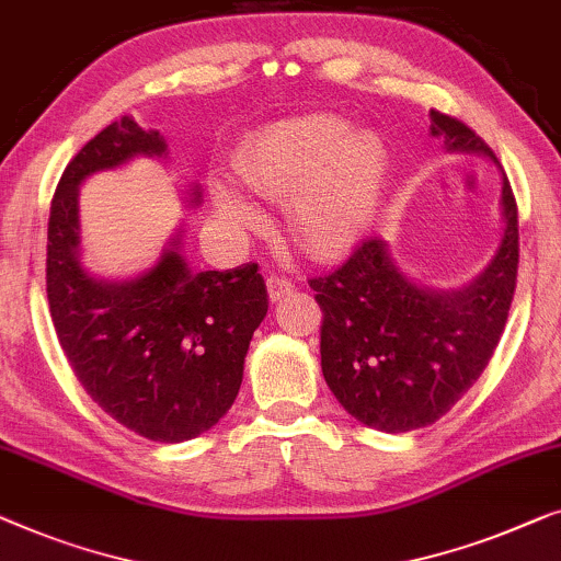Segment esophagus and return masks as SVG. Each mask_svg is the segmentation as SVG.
Returning a JSON list of instances; mask_svg holds the SVG:
<instances>
[{"label":"esophagus","instance_id":"obj_1","mask_svg":"<svg viewBox=\"0 0 561 561\" xmlns=\"http://www.w3.org/2000/svg\"><path fill=\"white\" fill-rule=\"evenodd\" d=\"M267 294H271V298L273 300H278V298H283V296H288L290 290H294V280L288 278V275H278V273H273V275H267Z\"/></svg>","mask_w":561,"mask_h":561}]
</instances>
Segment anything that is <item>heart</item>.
Returning <instances> with one entry per match:
<instances>
[{
	"label": "heart",
	"mask_w": 561,
	"mask_h": 561,
	"mask_svg": "<svg viewBox=\"0 0 561 561\" xmlns=\"http://www.w3.org/2000/svg\"><path fill=\"white\" fill-rule=\"evenodd\" d=\"M385 146L371 134H352L336 116L283 121L242 146L238 169L250 190L286 199L288 232L311 257L346 253L375 213L385 180ZM217 207L238 227L261 225L263 213L245 192L225 184Z\"/></svg>",
	"instance_id": "obj_1"
}]
</instances>
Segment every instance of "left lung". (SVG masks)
Masks as SVG:
<instances>
[{
  "mask_svg": "<svg viewBox=\"0 0 561 561\" xmlns=\"http://www.w3.org/2000/svg\"><path fill=\"white\" fill-rule=\"evenodd\" d=\"M430 121L450 151L496 159L462 121L435 108ZM501 207L506 227L499 255L458 294L412 286L379 238L356 242L339 267L308 280L323 311V379L348 415L385 433L427 427L483 375L516 290L518 213L506 174Z\"/></svg>",
  "mask_w": 561,
  "mask_h": 561,
  "instance_id": "8db88e82",
  "label": "left lung"
}]
</instances>
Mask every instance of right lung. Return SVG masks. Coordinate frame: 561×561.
Listing matches in <instances>:
<instances>
[{"mask_svg":"<svg viewBox=\"0 0 561 561\" xmlns=\"http://www.w3.org/2000/svg\"><path fill=\"white\" fill-rule=\"evenodd\" d=\"M164 149L157 131L124 116L70 159L50 205L45 283L62 354L91 400L146 440L182 443L232 408L267 290L257 263L190 271L180 238L136 280L103 283L80 267L78 184Z\"/></svg>","mask_w":561,"mask_h":561,"instance_id":"add662e5","label":"right lung"}]
</instances>
